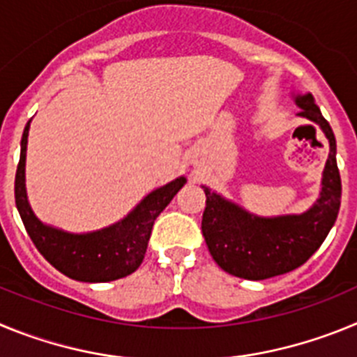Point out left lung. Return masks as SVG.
Returning <instances> with one entry per match:
<instances>
[{
	"instance_id": "left-lung-1",
	"label": "left lung",
	"mask_w": 357,
	"mask_h": 357,
	"mask_svg": "<svg viewBox=\"0 0 357 357\" xmlns=\"http://www.w3.org/2000/svg\"><path fill=\"white\" fill-rule=\"evenodd\" d=\"M295 103L302 109L298 116L317 123L329 139L320 198L302 214L261 218L204 185L207 200L202 216V234L213 259L230 275L263 280L302 266L320 248L338 218L342 178L336 164L333 128L311 94H298Z\"/></svg>"
}]
</instances>
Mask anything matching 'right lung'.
I'll list each match as a JSON object with an SVG mask.
<instances>
[{
    "label": "right lung",
    "mask_w": 357,
    "mask_h": 357,
    "mask_svg": "<svg viewBox=\"0 0 357 357\" xmlns=\"http://www.w3.org/2000/svg\"><path fill=\"white\" fill-rule=\"evenodd\" d=\"M28 130L30 121L26 123L21 139V157L15 172L14 191L15 206L37 250L59 272L82 282H109L135 272L146 254L153 222L178 193V189L185 184L184 176H178L169 184L146 195L139 206L127 218H123L121 222L96 232L71 234L44 225L28 204L24 188Z\"/></svg>",
    "instance_id": "1"
}]
</instances>
